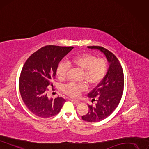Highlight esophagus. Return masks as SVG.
<instances>
[{"mask_svg": "<svg viewBox=\"0 0 149 149\" xmlns=\"http://www.w3.org/2000/svg\"><path fill=\"white\" fill-rule=\"evenodd\" d=\"M71 101L74 104H76V105H77V104H79L80 103L79 101H77V100H71Z\"/></svg>", "mask_w": 149, "mask_h": 149, "instance_id": "34e87169", "label": "esophagus"}]
</instances>
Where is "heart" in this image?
Returning a JSON list of instances; mask_svg holds the SVG:
<instances>
[{
  "label": "heart",
  "mask_w": 149,
  "mask_h": 149,
  "mask_svg": "<svg viewBox=\"0 0 149 149\" xmlns=\"http://www.w3.org/2000/svg\"><path fill=\"white\" fill-rule=\"evenodd\" d=\"M68 63L75 68L83 71L81 79L90 87L100 84L107 71V63L106 59L97 58L95 55L90 53L76 55L70 58ZM69 69L68 63H59L56 68L58 77L61 80L64 79ZM86 89V86L83 84L69 83L62 87V90L65 95L73 97H77Z\"/></svg>",
  "instance_id": "obj_1"
}]
</instances>
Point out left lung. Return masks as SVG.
Here are the masks:
<instances>
[{
	"label": "left lung",
	"instance_id": "left-lung-1",
	"mask_svg": "<svg viewBox=\"0 0 149 149\" xmlns=\"http://www.w3.org/2000/svg\"><path fill=\"white\" fill-rule=\"evenodd\" d=\"M102 52L109 63V68L102 81L88 96L96 101L95 106L88 105V112L81 117L88 122H97L109 117L117 108L122 99L124 88V75L118 59L108 49L100 46H90Z\"/></svg>",
	"mask_w": 149,
	"mask_h": 149
}]
</instances>
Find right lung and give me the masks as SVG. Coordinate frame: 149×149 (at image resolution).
Segmentation results:
<instances>
[{"mask_svg": "<svg viewBox=\"0 0 149 149\" xmlns=\"http://www.w3.org/2000/svg\"><path fill=\"white\" fill-rule=\"evenodd\" d=\"M73 47L47 45L32 54L21 70L19 80L20 94L25 105L37 116L49 118L56 115L65 100L47 97L48 86L53 85L59 63Z\"/></svg>", "mask_w": 149, "mask_h": 149, "instance_id": "obj_1", "label": "right lung"}]
</instances>
